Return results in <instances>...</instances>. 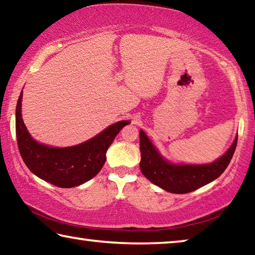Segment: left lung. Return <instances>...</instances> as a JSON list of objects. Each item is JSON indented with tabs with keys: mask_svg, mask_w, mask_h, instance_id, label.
Listing matches in <instances>:
<instances>
[{
	"mask_svg": "<svg viewBox=\"0 0 255 255\" xmlns=\"http://www.w3.org/2000/svg\"><path fill=\"white\" fill-rule=\"evenodd\" d=\"M237 137L221 158L204 165H175L166 162L155 149L143 130L139 131L140 170L150 182L172 193H188L217 179L234 155Z\"/></svg>",
	"mask_w": 255,
	"mask_h": 255,
	"instance_id": "obj_1",
	"label": "left lung"
}]
</instances>
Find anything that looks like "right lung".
I'll return each mask as SVG.
<instances>
[{
    "label": "right lung",
    "instance_id": "1",
    "mask_svg": "<svg viewBox=\"0 0 255 255\" xmlns=\"http://www.w3.org/2000/svg\"><path fill=\"white\" fill-rule=\"evenodd\" d=\"M20 93L15 110V131L19 152L28 169L38 178L59 188L77 187L96 176L106 162V153L119 131L129 124L118 122L92 139L72 147L56 148L37 143L21 117Z\"/></svg>",
    "mask_w": 255,
    "mask_h": 255
}]
</instances>
